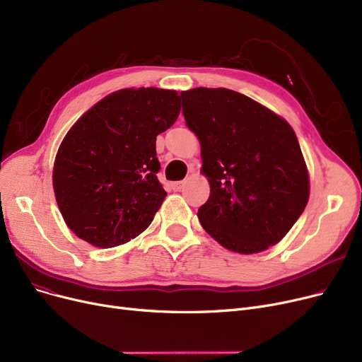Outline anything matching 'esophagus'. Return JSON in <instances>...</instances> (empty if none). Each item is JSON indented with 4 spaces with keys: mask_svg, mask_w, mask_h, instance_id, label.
<instances>
[{
    "mask_svg": "<svg viewBox=\"0 0 362 362\" xmlns=\"http://www.w3.org/2000/svg\"><path fill=\"white\" fill-rule=\"evenodd\" d=\"M183 185H185L183 182H173L171 183V189L173 191H180L183 188Z\"/></svg>",
    "mask_w": 362,
    "mask_h": 362,
    "instance_id": "34e87169",
    "label": "esophagus"
}]
</instances>
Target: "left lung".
Here are the masks:
<instances>
[{"label": "left lung", "mask_w": 362, "mask_h": 362, "mask_svg": "<svg viewBox=\"0 0 362 362\" xmlns=\"http://www.w3.org/2000/svg\"><path fill=\"white\" fill-rule=\"evenodd\" d=\"M180 97L210 183L209 199L198 209L203 228L238 253L276 245L309 199V173L296 132L285 119L231 89L197 88Z\"/></svg>", "instance_id": "left-lung-1"}]
</instances>
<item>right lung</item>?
<instances>
[{
  "instance_id": "add662e5",
  "label": "right lung",
  "mask_w": 362,
  "mask_h": 362,
  "mask_svg": "<svg viewBox=\"0 0 362 362\" xmlns=\"http://www.w3.org/2000/svg\"><path fill=\"white\" fill-rule=\"evenodd\" d=\"M179 113L176 90L120 89L66 132L53 165V189L78 238L115 247L151 225L167 195L156 177V136Z\"/></svg>"
}]
</instances>
